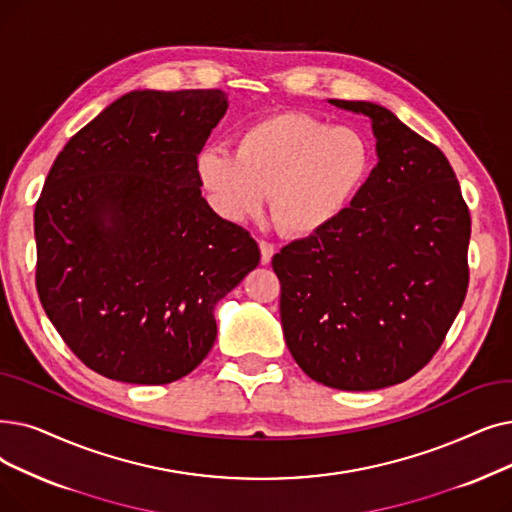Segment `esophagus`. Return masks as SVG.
Masks as SVG:
<instances>
[{
  "instance_id": "esophagus-1",
  "label": "esophagus",
  "mask_w": 512,
  "mask_h": 512,
  "mask_svg": "<svg viewBox=\"0 0 512 512\" xmlns=\"http://www.w3.org/2000/svg\"><path fill=\"white\" fill-rule=\"evenodd\" d=\"M259 249H261V263L268 265L276 253V244L268 242V240H261L259 242Z\"/></svg>"
}]
</instances>
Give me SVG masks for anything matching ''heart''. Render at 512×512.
<instances>
[{
	"mask_svg": "<svg viewBox=\"0 0 512 512\" xmlns=\"http://www.w3.org/2000/svg\"><path fill=\"white\" fill-rule=\"evenodd\" d=\"M372 165V144L360 129L305 113H278L244 127L234 152H201L198 180L228 219L259 213L270 194L278 228L311 236L335 224L355 203Z\"/></svg>",
	"mask_w": 512,
	"mask_h": 512,
	"instance_id": "1",
	"label": "heart"
}]
</instances>
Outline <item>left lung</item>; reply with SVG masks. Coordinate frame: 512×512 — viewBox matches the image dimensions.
<instances>
[{
	"label": "left lung",
	"instance_id": "obj_1",
	"mask_svg": "<svg viewBox=\"0 0 512 512\" xmlns=\"http://www.w3.org/2000/svg\"><path fill=\"white\" fill-rule=\"evenodd\" d=\"M330 104L370 119L379 163L335 224L286 244L272 268L299 368L374 391L408 381L446 339L469 286L471 215L435 144L379 104Z\"/></svg>",
	"mask_w": 512,
	"mask_h": 512
}]
</instances>
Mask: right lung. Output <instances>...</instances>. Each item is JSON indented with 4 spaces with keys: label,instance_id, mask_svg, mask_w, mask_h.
Listing matches in <instances>:
<instances>
[{
    "label": "right lung",
    "instance_id": "add662e5",
    "mask_svg": "<svg viewBox=\"0 0 512 512\" xmlns=\"http://www.w3.org/2000/svg\"><path fill=\"white\" fill-rule=\"evenodd\" d=\"M221 90H138L66 142L35 205L39 301L106 379L167 385L211 351L213 309L259 265L257 242L203 198L198 152Z\"/></svg>",
    "mask_w": 512,
    "mask_h": 512
}]
</instances>
